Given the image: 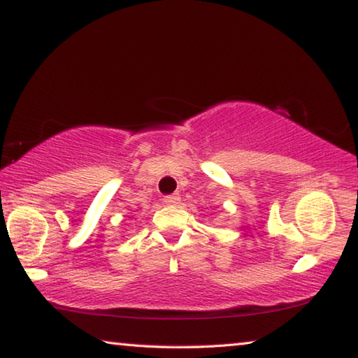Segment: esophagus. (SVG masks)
Listing matches in <instances>:
<instances>
[{
	"label": "esophagus",
	"mask_w": 358,
	"mask_h": 358,
	"mask_svg": "<svg viewBox=\"0 0 358 358\" xmlns=\"http://www.w3.org/2000/svg\"><path fill=\"white\" fill-rule=\"evenodd\" d=\"M162 202L169 205V207H175V205L180 203V194H171V196H166L162 199Z\"/></svg>",
	"instance_id": "obj_1"
}]
</instances>
